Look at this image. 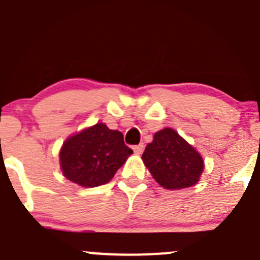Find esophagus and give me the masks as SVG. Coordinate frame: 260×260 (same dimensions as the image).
Instances as JSON below:
<instances>
[{
	"instance_id": "1",
	"label": "esophagus",
	"mask_w": 260,
	"mask_h": 260,
	"mask_svg": "<svg viewBox=\"0 0 260 260\" xmlns=\"http://www.w3.org/2000/svg\"><path fill=\"white\" fill-rule=\"evenodd\" d=\"M143 149H144V144L143 143H141V144H138V146L133 147V151H135L136 154H141V153L143 152Z\"/></svg>"
}]
</instances>
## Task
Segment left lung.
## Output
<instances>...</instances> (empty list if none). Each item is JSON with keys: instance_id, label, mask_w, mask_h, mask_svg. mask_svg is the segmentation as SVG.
<instances>
[{"instance_id": "8db88e82", "label": "left lung", "mask_w": 260, "mask_h": 260, "mask_svg": "<svg viewBox=\"0 0 260 260\" xmlns=\"http://www.w3.org/2000/svg\"><path fill=\"white\" fill-rule=\"evenodd\" d=\"M142 159L153 178L166 189L192 187L204 167L201 154L172 128L155 133Z\"/></svg>"}]
</instances>
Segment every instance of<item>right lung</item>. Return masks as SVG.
<instances>
[{
    "mask_svg": "<svg viewBox=\"0 0 260 260\" xmlns=\"http://www.w3.org/2000/svg\"><path fill=\"white\" fill-rule=\"evenodd\" d=\"M132 153L121 132L97 123L68 138L59 160L66 178L89 188L108 183Z\"/></svg>",
    "mask_w": 260,
    "mask_h": 260,
    "instance_id": "add662e5",
    "label": "right lung"
}]
</instances>
